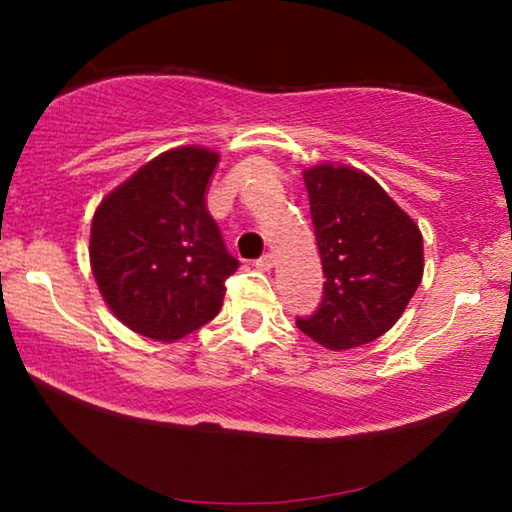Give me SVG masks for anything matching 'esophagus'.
Segmentation results:
<instances>
[{
    "label": "esophagus",
    "instance_id": "1",
    "mask_svg": "<svg viewBox=\"0 0 512 512\" xmlns=\"http://www.w3.org/2000/svg\"><path fill=\"white\" fill-rule=\"evenodd\" d=\"M254 265H256L258 270L268 272V270H272V265H275V258H272V254H263L261 258H256Z\"/></svg>",
    "mask_w": 512,
    "mask_h": 512
}]
</instances>
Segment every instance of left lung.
Instances as JSON below:
<instances>
[{"instance_id":"left-lung-1","label":"left lung","mask_w":512,"mask_h":512,"mask_svg":"<svg viewBox=\"0 0 512 512\" xmlns=\"http://www.w3.org/2000/svg\"><path fill=\"white\" fill-rule=\"evenodd\" d=\"M324 298L296 326L326 349L373 342L401 319L424 272L419 226L373 177L321 163L303 172Z\"/></svg>"}]
</instances>
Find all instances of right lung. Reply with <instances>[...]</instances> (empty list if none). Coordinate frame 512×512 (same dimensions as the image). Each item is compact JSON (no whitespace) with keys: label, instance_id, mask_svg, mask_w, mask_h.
Masks as SVG:
<instances>
[{"label":"right lung","instance_id":"add662e5","mask_svg":"<svg viewBox=\"0 0 512 512\" xmlns=\"http://www.w3.org/2000/svg\"><path fill=\"white\" fill-rule=\"evenodd\" d=\"M219 153H160L95 209L90 265L109 310L144 338L174 342L219 314L240 268L207 212Z\"/></svg>","mask_w":512,"mask_h":512}]
</instances>
